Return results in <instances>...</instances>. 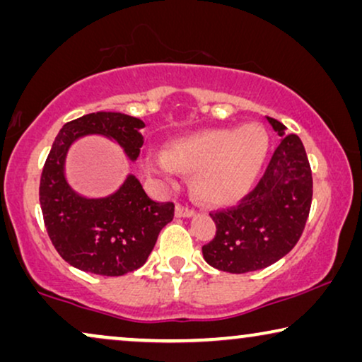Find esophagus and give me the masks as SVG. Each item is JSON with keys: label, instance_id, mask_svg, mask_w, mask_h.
I'll return each mask as SVG.
<instances>
[{"label": "esophagus", "instance_id": "1", "mask_svg": "<svg viewBox=\"0 0 362 362\" xmlns=\"http://www.w3.org/2000/svg\"><path fill=\"white\" fill-rule=\"evenodd\" d=\"M194 216V211L189 209V207H185L181 204L176 206V217H192Z\"/></svg>", "mask_w": 362, "mask_h": 362}]
</instances>
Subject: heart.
Wrapping results in <instances>:
<instances>
[{
    "instance_id": "heart-1",
    "label": "heart",
    "mask_w": 362,
    "mask_h": 362,
    "mask_svg": "<svg viewBox=\"0 0 362 362\" xmlns=\"http://www.w3.org/2000/svg\"><path fill=\"white\" fill-rule=\"evenodd\" d=\"M265 150V135L255 125L204 130L176 140L168 153H150L146 170L165 177L192 173L191 187L197 199L230 206L255 186Z\"/></svg>"
}]
</instances>
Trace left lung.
<instances>
[{
  "mask_svg": "<svg viewBox=\"0 0 362 362\" xmlns=\"http://www.w3.org/2000/svg\"><path fill=\"white\" fill-rule=\"evenodd\" d=\"M267 122L281 138L264 176L239 206L211 212L216 235L202 245L211 267L229 274L265 269L296 245L308 219L313 177L305 146L275 118Z\"/></svg>",
  "mask_w": 362,
  "mask_h": 362,
  "instance_id": "left-lung-1",
  "label": "left lung"
}]
</instances>
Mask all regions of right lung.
<instances>
[{"instance_id": "add662e5", "label": "right lung", "mask_w": 362, "mask_h": 362, "mask_svg": "<svg viewBox=\"0 0 362 362\" xmlns=\"http://www.w3.org/2000/svg\"><path fill=\"white\" fill-rule=\"evenodd\" d=\"M140 118L120 112L88 113L62 127L44 165L39 202L49 239L67 264L88 274L120 276L145 264L158 234L175 216L173 202L148 197L141 182L128 175L105 197L81 196L66 177V156L78 138L102 135L118 143L136 161L145 143Z\"/></svg>"}]
</instances>
